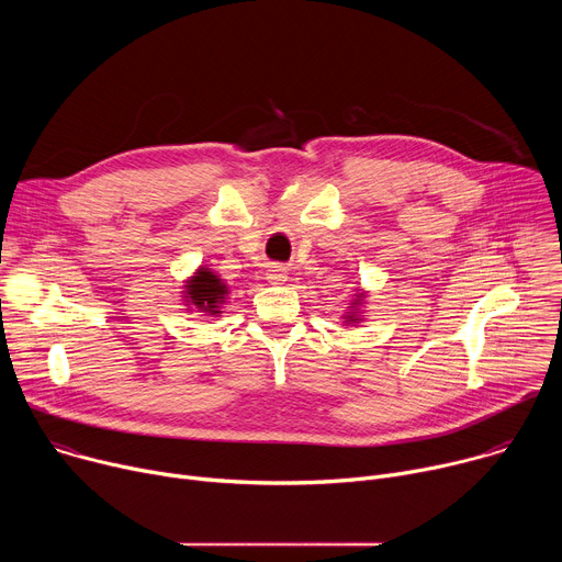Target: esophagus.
<instances>
[{
    "instance_id": "esophagus-1",
    "label": "esophagus",
    "mask_w": 562,
    "mask_h": 562,
    "mask_svg": "<svg viewBox=\"0 0 562 562\" xmlns=\"http://www.w3.org/2000/svg\"><path fill=\"white\" fill-rule=\"evenodd\" d=\"M267 278H269L271 284H284L286 278H289V273H286L284 267H271V269L267 271Z\"/></svg>"
}]
</instances>
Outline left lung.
Segmentation results:
<instances>
[{
	"label": "left lung",
	"mask_w": 562,
	"mask_h": 562,
	"mask_svg": "<svg viewBox=\"0 0 562 562\" xmlns=\"http://www.w3.org/2000/svg\"><path fill=\"white\" fill-rule=\"evenodd\" d=\"M364 297H367V293L358 289V293H356V297H353L351 306H347V315L342 317L347 325H358V323H362V313H360V306L364 304Z\"/></svg>",
	"instance_id": "8db88e82"
}]
</instances>
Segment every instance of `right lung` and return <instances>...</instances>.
Wrapping results in <instances>:
<instances>
[{
    "label": "right lung",
    "mask_w": 562,
    "mask_h": 562,
    "mask_svg": "<svg viewBox=\"0 0 562 562\" xmlns=\"http://www.w3.org/2000/svg\"><path fill=\"white\" fill-rule=\"evenodd\" d=\"M182 297L189 306V311L198 308L211 317H217L222 311V304L228 297V286L222 282L217 273H213L206 267H200L184 284Z\"/></svg>",
    "instance_id": "add662e5"
}]
</instances>
